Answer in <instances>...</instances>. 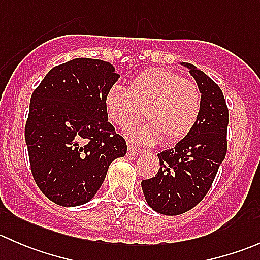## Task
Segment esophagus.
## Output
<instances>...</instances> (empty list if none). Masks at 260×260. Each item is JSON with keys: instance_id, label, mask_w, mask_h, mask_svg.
Instances as JSON below:
<instances>
[{"instance_id": "34e87169", "label": "esophagus", "mask_w": 260, "mask_h": 260, "mask_svg": "<svg viewBox=\"0 0 260 260\" xmlns=\"http://www.w3.org/2000/svg\"><path fill=\"white\" fill-rule=\"evenodd\" d=\"M138 153H142V151H141V149H138L137 147L128 145V154H129V156H136V154H138Z\"/></svg>"}]
</instances>
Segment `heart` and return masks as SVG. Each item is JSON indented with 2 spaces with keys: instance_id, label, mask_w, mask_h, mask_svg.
Returning <instances> with one entry per match:
<instances>
[{
  "instance_id": "1",
  "label": "heart",
  "mask_w": 260,
  "mask_h": 260,
  "mask_svg": "<svg viewBox=\"0 0 260 260\" xmlns=\"http://www.w3.org/2000/svg\"><path fill=\"white\" fill-rule=\"evenodd\" d=\"M107 119L124 129L140 119L145 109L147 122L127 131L133 143L154 145L162 137L167 142L185 138L198 123L201 93L192 80L166 69H152L131 81L128 89L113 85L104 95Z\"/></svg>"
}]
</instances>
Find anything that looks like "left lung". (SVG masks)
Instances as JSON below:
<instances>
[{
  "instance_id": "obj_1",
  "label": "left lung",
  "mask_w": 260,
  "mask_h": 260,
  "mask_svg": "<svg viewBox=\"0 0 260 260\" xmlns=\"http://www.w3.org/2000/svg\"><path fill=\"white\" fill-rule=\"evenodd\" d=\"M180 65L187 68L200 89V117L185 138L157 154L161 167L156 177L141 182L149 208L169 216L191 210L205 198L228 147L229 112L221 89L193 65Z\"/></svg>"
}]
</instances>
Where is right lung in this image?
I'll use <instances>...</instances> for the list:
<instances>
[{
    "instance_id": "1",
    "label": "right lung",
    "mask_w": 260,
    "mask_h": 260,
    "mask_svg": "<svg viewBox=\"0 0 260 260\" xmlns=\"http://www.w3.org/2000/svg\"><path fill=\"white\" fill-rule=\"evenodd\" d=\"M118 78L109 62L79 57L52 68L31 95L25 127L31 172L57 205L90 201L109 165L127 153L103 104Z\"/></svg>"
}]
</instances>
